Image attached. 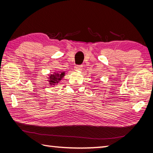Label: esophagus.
<instances>
[{
    "label": "esophagus",
    "mask_w": 153,
    "mask_h": 153,
    "mask_svg": "<svg viewBox=\"0 0 153 153\" xmlns=\"http://www.w3.org/2000/svg\"><path fill=\"white\" fill-rule=\"evenodd\" d=\"M74 70H77V71H81L82 70V66H81V65H77V66H75Z\"/></svg>",
    "instance_id": "34e87169"
}]
</instances>
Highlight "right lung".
<instances>
[{"label": "right lung", "instance_id": "right-lung-1", "mask_svg": "<svg viewBox=\"0 0 153 153\" xmlns=\"http://www.w3.org/2000/svg\"><path fill=\"white\" fill-rule=\"evenodd\" d=\"M64 73L62 72L61 74H51L50 77H48V81L49 82V84L51 85H54L55 84L58 83V82L62 79V77L64 76Z\"/></svg>", "mask_w": 153, "mask_h": 153}]
</instances>
